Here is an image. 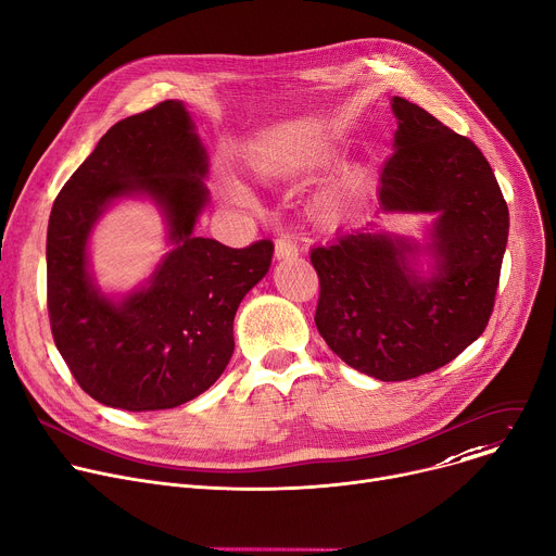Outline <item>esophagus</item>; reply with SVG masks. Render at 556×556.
Masks as SVG:
<instances>
[{
	"mask_svg": "<svg viewBox=\"0 0 556 556\" xmlns=\"http://www.w3.org/2000/svg\"><path fill=\"white\" fill-rule=\"evenodd\" d=\"M298 245H294L288 237H279L277 241H275V256L277 258H292V256H298Z\"/></svg>",
	"mask_w": 556,
	"mask_h": 556,
	"instance_id": "34e87169",
	"label": "esophagus"
}]
</instances>
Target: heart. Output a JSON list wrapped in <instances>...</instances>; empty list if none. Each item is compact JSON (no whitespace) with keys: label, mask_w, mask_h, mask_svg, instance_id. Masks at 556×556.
Returning a JSON list of instances; mask_svg holds the SVG:
<instances>
[{"label":"heart","mask_w":556,"mask_h":556,"mask_svg":"<svg viewBox=\"0 0 556 556\" xmlns=\"http://www.w3.org/2000/svg\"><path fill=\"white\" fill-rule=\"evenodd\" d=\"M317 159L319 161H326V159H330V152L328 150H321L319 154H317ZM366 185H368V172L364 169V167H351V169H346L344 172V176L332 185V190H330V194H328V205H332V207H340V205H344V203H349V201H353V199H357L364 190H366ZM232 194L237 197V199H241V201H248L250 197H248V192H245V188H241V185H232Z\"/></svg>","instance_id":"heart-1"}]
</instances>
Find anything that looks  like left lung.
Wrapping results in <instances>:
<instances>
[{"mask_svg": "<svg viewBox=\"0 0 556 556\" xmlns=\"http://www.w3.org/2000/svg\"><path fill=\"white\" fill-rule=\"evenodd\" d=\"M397 121L376 214H433L427 243L364 228L311 250L315 324L355 371L402 382L445 366L485 330L501 277L509 212L478 147L422 106L393 96ZM429 253L432 270H417Z\"/></svg>", "mask_w": 556, "mask_h": 556, "instance_id": "1", "label": "left lung"}]
</instances>
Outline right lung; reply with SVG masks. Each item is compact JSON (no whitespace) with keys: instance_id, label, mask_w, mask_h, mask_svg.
Returning a JSON list of instances; mask_svg holds the SVG:
<instances>
[{"instance_id":"right-lung-1","label":"right lung","mask_w":556,"mask_h":556,"mask_svg":"<svg viewBox=\"0 0 556 556\" xmlns=\"http://www.w3.org/2000/svg\"><path fill=\"white\" fill-rule=\"evenodd\" d=\"M207 152L180 100L111 127L60 190L47 235L55 346L93 400L125 412L174 409L207 391L235 351L241 300L273 262V241L228 248L197 237ZM152 198L173 250L144 287L116 301L88 270V239L118 198Z\"/></svg>"}]
</instances>
